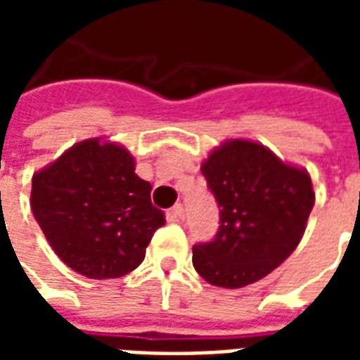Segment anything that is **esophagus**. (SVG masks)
I'll return each instance as SVG.
<instances>
[{"mask_svg":"<svg viewBox=\"0 0 360 360\" xmlns=\"http://www.w3.org/2000/svg\"><path fill=\"white\" fill-rule=\"evenodd\" d=\"M169 216H172L173 221H181V219L185 218V210H183V206L181 204H175L169 212Z\"/></svg>","mask_w":360,"mask_h":360,"instance_id":"1","label":"esophagus"}]
</instances>
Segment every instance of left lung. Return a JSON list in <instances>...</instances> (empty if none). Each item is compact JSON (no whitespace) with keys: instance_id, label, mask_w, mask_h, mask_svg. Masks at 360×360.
Segmentation results:
<instances>
[{"instance_id":"1","label":"left lung","mask_w":360,"mask_h":360,"mask_svg":"<svg viewBox=\"0 0 360 360\" xmlns=\"http://www.w3.org/2000/svg\"><path fill=\"white\" fill-rule=\"evenodd\" d=\"M200 172L219 206V229L214 241L193 247L195 270L226 289L266 278L307 229L314 206L309 172L243 139L212 150Z\"/></svg>"}]
</instances>
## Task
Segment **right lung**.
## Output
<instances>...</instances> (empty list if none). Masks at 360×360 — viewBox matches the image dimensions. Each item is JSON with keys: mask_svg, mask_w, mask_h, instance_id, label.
<instances>
[{"mask_svg": "<svg viewBox=\"0 0 360 360\" xmlns=\"http://www.w3.org/2000/svg\"><path fill=\"white\" fill-rule=\"evenodd\" d=\"M150 191L129 150L89 139L34 173L30 206L69 268L92 279L121 278L144 260L152 235L165 224Z\"/></svg>", "mask_w": 360, "mask_h": 360, "instance_id": "right-lung-1", "label": "right lung"}]
</instances>
